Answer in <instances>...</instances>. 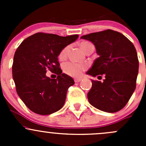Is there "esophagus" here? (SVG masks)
Returning a JSON list of instances; mask_svg holds the SVG:
<instances>
[{
  "label": "esophagus",
  "mask_w": 146,
  "mask_h": 146,
  "mask_svg": "<svg viewBox=\"0 0 146 146\" xmlns=\"http://www.w3.org/2000/svg\"><path fill=\"white\" fill-rule=\"evenodd\" d=\"M81 80H82L81 78H75L74 81H75V82H79L81 81Z\"/></svg>",
  "instance_id": "1"
}]
</instances>
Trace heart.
Listing matches in <instances>:
<instances>
[{
	"label": "heart",
	"mask_w": 146,
	"mask_h": 146,
	"mask_svg": "<svg viewBox=\"0 0 146 146\" xmlns=\"http://www.w3.org/2000/svg\"><path fill=\"white\" fill-rule=\"evenodd\" d=\"M90 44V43L88 42H82L80 44V47H81L82 51L84 50L85 47L88 44ZM68 48V47L66 46L61 51L59 55H58V58L61 60H64L66 58V56H67ZM86 68L87 66L85 65L78 64L73 62L66 63L63 66V69H64V71L65 73L68 75V76H73V77H79V76H80L82 72Z\"/></svg>",
	"instance_id": "b5f03b06"
}]
</instances>
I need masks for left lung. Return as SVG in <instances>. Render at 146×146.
I'll list each match as a JSON object with an SVG mask.
<instances>
[{"mask_svg":"<svg viewBox=\"0 0 146 146\" xmlns=\"http://www.w3.org/2000/svg\"><path fill=\"white\" fill-rule=\"evenodd\" d=\"M80 38L93 43L99 56L87 74L104 76L102 82L92 80L88 101L102 111L117 112L126 106L136 89L139 65L136 48L124 35L111 29Z\"/></svg>","mask_w":146,"mask_h":146,"instance_id":"1","label":"left lung"}]
</instances>
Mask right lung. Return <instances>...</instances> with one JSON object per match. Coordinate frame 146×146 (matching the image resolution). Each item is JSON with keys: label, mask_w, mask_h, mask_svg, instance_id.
Returning <instances> with one entry per match:
<instances>
[{"label": "right lung", "mask_w": 146, "mask_h": 146, "mask_svg": "<svg viewBox=\"0 0 146 146\" xmlns=\"http://www.w3.org/2000/svg\"><path fill=\"white\" fill-rule=\"evenodd\" d=\"M78 38V35L61 36L38 32L25 39L16 50L13 64L16 91L33 112L48 115L64 106L68 89L75 82L62 73L58 56ZM48 70L56 74L57 78L46 76Z\"/></svg>", "instance_id": "1"}]
</instances>
